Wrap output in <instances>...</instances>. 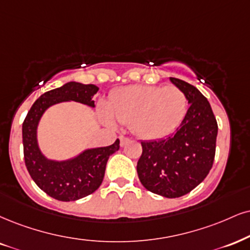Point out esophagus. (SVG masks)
Returning <instances> with one entry per match:
<instances>
[{"label":"esophagus","instance_id":"esophagus-1","mask_svg":"<svg viewBox=\"0 0 250 250\" xmlns=\"http://www.w3.org/2000/svg\"><path fill=\"white\" fill-rule=\"evenodd\" d=\"M119 140H120V146L122 147H124L126 144L128 143V141H130V138H127V137H124V135H120L119 137Z\"/></svg>","mask_w":250,"mask_h":250}]
</instances>
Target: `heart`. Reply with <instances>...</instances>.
<instances>
[{
    "instance_id": "heart-1",
    "label": "heart",
    "mask_w": 250,
    "mask_h": 250,
    "mask_svg": "<svg viewBox=\"0 0 250 250\" xmlns=\"http://www.w3.org/2000/svg\"><path fill=\"white\" fill-rule=\"evenodd\" d=\"M187 95L175 85H131L111 95L109 109L112 116L128 125L143 139H161L171 134L187 115ZM107 123L109 111L101 110Z\"/></svg>"
}]
</instances>
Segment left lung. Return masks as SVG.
Returning a JSON list of instances; mask_svg holds the SVG:
<instances>
[{
    "instance_id": "left-lung-1",
    "label": "left lung",
    "mask_w": 250,
    "mask_h": 250,
    "mask_svg": "<svg viewBox=\"0 0 250 250\" xmlns=\"http://www.w3.org/2000/svg\"><path fill=\"white\" fill-rule=\"evenodd\" d=\"M170 81L187 95L189 109L177 131L161 140L141 141L137 171L150 192L177 198L204 181L213 166L218 124L210 103L198 89L180 79Z\"/></svg>"
}]
</instances>
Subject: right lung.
<instances>
[{
	"label": "right lung",
	"mask_w": 250,
	"mask_h": 250,
	"mask_svg": "<svg viewBox=\"0 0 250 250\" xmlns=\"http://www.w3.org/2000/svg\"><path fill=\"white\" fill-rule=\"evenodd\" d=\"M98 91L94 84L69 82L42 94L23 122L24 161L31 178L52 198L61 202L78 200L95 192L103 182L109 156L119 149V139L107 147L88 149L76 159L55 162L45 159L37 145V125L48 106L63 101H75L94 106L92 96Z\"/></svg>",
	"instance_id": "right-lung-1"
}]
</instances>
